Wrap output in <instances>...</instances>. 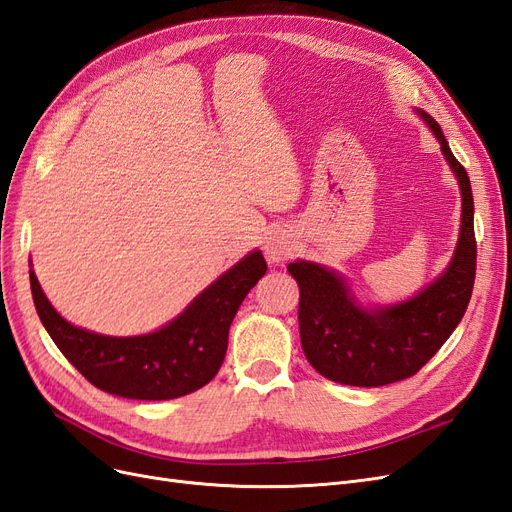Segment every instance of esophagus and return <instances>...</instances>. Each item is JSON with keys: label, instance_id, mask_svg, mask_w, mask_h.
<instances>
[{"label": "esophagus", "instance_id": "34e87169", "mask_svg": "<svg viewBox=\"0 0 512 512\" xmlns=\"http://www.w3.org/2000/svg\"><path fill=\"white\" fill-rule=\"evenodd\" d=\"M294 250H297V241H294L288 230L277 228L269 232V237L265 241V256L271 265L288 260L294 254Z\"/></svg>", "mask_w": 512, "mask_h": 512}]
</instances>
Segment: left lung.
Segmentation results:
<instances>
[{
    "label": "left lung",
    "mask_w": 512,
    "mask_h": 512,
    "mask_svg": "<svg viewBox=\"0 0 512 512\" xmlns=\"http://www.w3.org/2000/svg\"><path fill=\"white\" fill-rule=\"evenodd\" d=\"M440 143L461 192V226L451 262L414 297L365 305L342 273L318 262L294 260L299 284L301 346L320 376L348 386H384L414 376L436 354L466 314L474 275V198L470 177L453 156L438 121L416 108Z\"/></svg>",
    "instance_id": "obj_1"
}]
</instances>
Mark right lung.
<instances>
[{"mask_svg": "<svg viewBox=\"0 0 512 512\" xmlns=\"http://www.w3.org/2000/svg\"><path fill=\"white\" fill-rule=\"evenodd\" d=\"M265 273L267 262L254 250L162 329L130 337L74 327L46 299L32 269L29 284L46 333L91 384L117 397L160 401L194 393L215 378L226 356L232 318Z\"/></svg>", "mask_w": 512, "mask_h": 512, "instance_id": "1", "label": "right lung"}]
</instances>
